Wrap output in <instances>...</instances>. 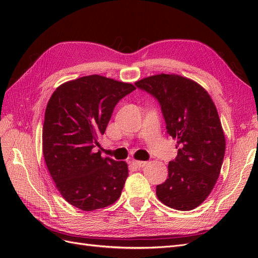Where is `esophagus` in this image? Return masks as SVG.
Returning a JSON list of instances; mask_svg holds the SVG:
<instances>
[{"label":"esophagus","mask_w":258,"mask_h":258,"mask_svg":"<svg viewBox=\"0 0 258 258\" xmlns=\"http://www.w3.org/2000/svg\"><path fill=\"white\" fill-rule=\"evenodd\" d=\"M132 166H135L136 168H143L146 165V161H140V160H134L131 162Z\"/></svg>","instance_id":"34e87169"}]
</instances>
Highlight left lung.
<instances>
[{
  "label": "left lung",
  "mask_w": 258,
  "mask_h": 258,
  "mask_svg": "<svg viewBox=\"0 0 258 258\" xmlns=\"http://www.w3.org/2000/svg\"><path fill=\"white\" fill-rule=\"evenodd\" d=\"M158 101L167 134L176 140L177 156L168 178L156 186L163 205L178 211L200 206L212 191L225 155V136L207 90L176 74H158L136 83Z\"/></svg>",
  "instance_id": "obj_1"
}]
</instances>
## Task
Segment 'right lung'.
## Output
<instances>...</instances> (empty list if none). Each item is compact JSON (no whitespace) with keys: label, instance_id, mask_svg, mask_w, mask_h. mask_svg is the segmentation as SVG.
Returning a JSON list of instances; mask_svg holds the SVG:
<instances>
[{"label":"right lung","instance_id":"1","mask_svg":"<svg viewBox=\"0 0 258 258\" xmlns=\"http://www.w3.org/2000/svg\"><path fill=\"white\" fill-rule=\"evenodd\" d=\"M136 89L132 84L101 75L60 85L45 111L43 155L61 196L83 211L110 206L128 177L124 161L101 157L98 138L104 135L115 105Z\"/></svg>","mask_w":258,"mask_h":258}]
</instances>
